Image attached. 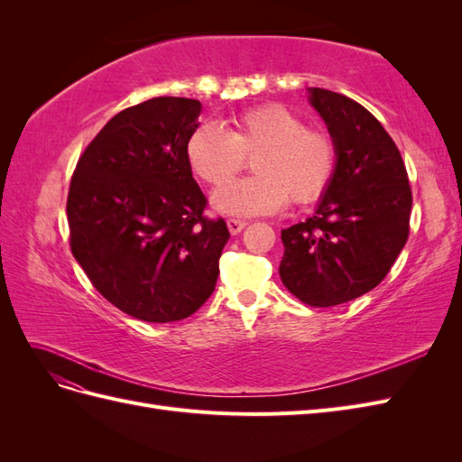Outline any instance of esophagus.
Instances as JSON below:
<instances>
[{
  "label": "esophagus",
  "mask_w": 462,
  "mask_h": 462,
  "mask_svg": "<svg viewBox=\"0 0 462 462\" xmlns=\"http://www.w3.org/2000/svg\"><path fill=\"white\" fill-rule=\"evenodd\" d=\"M227 227H229L231 235H239L246 227V221L245 219H236V217H229L227 219Z\"/></svg>",
  "instance_id": "1"
}]
</instances>
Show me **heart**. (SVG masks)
I'll return each instance as SVG.
<instances>
[{"instance_id": "b5f03b06", "label": "heart", "mask_w": 462, "mask_h": 462, "mask_svg": "<svg viewBox=\"0 0 462 462\" xmlns=\"http://www.w3.org/2000/svg\"><path fill=\"white\" fill-rule=\"evenodd\" d=\"M254 158L257 175L226 188ZM190 171L202 183L220 189L219 212L233 216L272 214L289 200L304 208L318 202L337 173V146L319 129H306L302 117L282 104H262L239 111L223 131L200 123L185 143Z\"/></svg>"}]
</instances>
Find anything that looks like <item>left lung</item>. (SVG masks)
Segmentation results:
<instances>
[{"label":"left lung","instance_id":"1","mask_svg":"<svg viewBox=\"0 0 462 462\" xmlns=\"http://www.w3.org/2000/svg\"><path fill=\"white\" fill-rule=\"evenodd\" d=\"M310 102L337 146V173L316 214L282 231L283 285L328 309L383 282L409 239L412 190L393 138L343 94L310 88Z\"/></svg>","mask_w":462,"mask_h":462}]
</instances>
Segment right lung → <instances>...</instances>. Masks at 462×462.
I'll return each mask as SVG.
<instances>
[{
  "instance_id": "add662e5",
  "label": "right lung",
  "mask_w": 462,
  "mask_h": 462,
  "mask_svg": "<svg viewBox=\"0 0 462 462\" xmlns=\"http://www.w3.org/2000/svg\"><path fill=\"white\" fill-rule=\"evenodd\" d=\"M200 102L160 96L119 111L80 153L67 197L71 253L100 295L136 319L197 312L229 241L192 179L185 143Z\"/></svg>"
}]
</instances>
